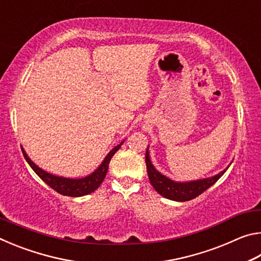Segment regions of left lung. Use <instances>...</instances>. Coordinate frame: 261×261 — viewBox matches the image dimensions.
Segmentation results:
<instances>
[{"label":"left lung","instance_id":"1","mask_svg":"<svg viewBox=\"0 0 261 261\" xmlns=\"http://www.w3.org/2000/svg\"><path fill=\"white\" fill-rule=\"evenodd\" d=\"M145 161H146L147 174L152 187L162 197L175 201H188L198 197L199 194L206 191L207 189L211 188L212 185L215 184L216 180L226 173V170L228 169L227 167L226 169L221 171L218 175L212 176V177L208 178L191 180V182H175V180H171L170 178L166 177L165 175L159 173L155 168H154L151 162V159H149L148 147L146 149Z\"/></svg>","mask_w":261,"mask_h":261}]
</instances>
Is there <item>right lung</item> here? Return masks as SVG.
<instances>
[{"label":"right lung","mask_w":261,"mask_h":261,"mask_svg":"<svg viewBox=\"0 0 261 261\" xmlns=\"http://www.w3.org/2000/svg\"><path fill=\"white\" fill-rule=\"evenodd\" d=\"M122 144L123 143L117 145V146H115L112 151L108 153V155L105 158V160L98 167V169H95V171H93L91 175H88L86 177L83 178L74 179L61 177V176H55L47 173V171L42 170L41 168H39L32 160H31L28 156V154L25 153L24 148H21V151H23L25 160L28 161L30 167L34 170V173L37 174L47 185H49L51 189H54L56 192L68 197H82L94 192L95 190L100 187V184L103 182L106 174H107L108 171L110 159H112L114 156V154L120 149Z\"/></svg>","instance_id":"right-lung-1"}]
</instances>
